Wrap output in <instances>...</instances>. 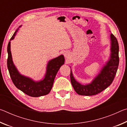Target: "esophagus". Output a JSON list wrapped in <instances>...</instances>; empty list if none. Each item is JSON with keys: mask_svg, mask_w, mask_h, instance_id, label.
I'll use <instances>...</instances> for the list:
<instances>
[{"mask_svg": "<svg viewBox=\"0 0 127 127\" xmlns=\"http://www.w3.org/2000/svg\"><path fill=\"white\" fill-rule=\"evenodd\" d=\"M69 53L68 52L64 53V56H65L66 58H68L69 57Z\"/></svg>", "mask_w": 127, "mask_h": 127, "instance_id": "1", "label": "esophagus"}]
</instances>
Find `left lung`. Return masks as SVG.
<instances>
[{
  "mask_svg": "<svg viewBox=\"0 0 127 127\" xmlns=\"http://www.w3.org/2000/svg\"><path fill=\"white\" fill-rule=\"evenodd\" d=\"M110 59L91 83L81 85L74 79L70 69V81L75 91L78 94L84 96L95 95L106 89L113 82L119 65V44L117 38L112 33L110 35Z\"/></svg>",
  "mask_w": 127,
  "mask_h": 127,
  "instance_id": "1",
  "label": "left lung"
}]
</instances>
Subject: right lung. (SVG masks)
Listing matches in <instances>:
<instances>
[{
    "label": "right lung",
    "mask_w": 127,
    "mask_h": 127,
    "mask_svg": "<svg viewBox=\"0 0 127 127\" xmlns=\"http://www.w3.org/2000/svg\"><path fill=\"white\" fill-rule=\"evenodd\" d=\"M21 26L15 31L10 40L14 38L17 32ZM7 51L8 54L7 59L8 69L13 83L17 89L31 97H40L46 95L50 92L56 74L61 66L64 63L65 59L63 55L49 61L47 65L46 72L44 78L40 81L35 82L29 77L21 75L17 69L12 61L10 41L8 45Z\"/></svg>",
    "instance_id": "obj_1"
}]
</instances>
